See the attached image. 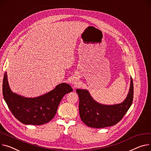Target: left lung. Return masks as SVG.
Here are the masks:
<instances>
[{"label":"left lung","instance_id":"8db88e82","mask_svg":"<svg viewBox=\"0 0 151 151\" xmlns=\"http://www.w3.org/2000/svg\"><path fill=\"white\" fill-rule=\"evenodd\" d=\"M79 98V111L83 122L90 127L104 128L117 124L131 106L134 97V84L130 79L129 93L124 101L118 104L107 106L96 103L87 90L77 89Z\"/></svg>","mask_w":151,"mask_h":151}]
</instances>
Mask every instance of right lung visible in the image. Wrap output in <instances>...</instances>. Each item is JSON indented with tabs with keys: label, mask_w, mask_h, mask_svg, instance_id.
<instances>
[{
	"label": "right lung",
	"mask_w": 151,
	"mask_h": 151,
	"mask_svg": "<svg viewBox=\"0 0 151 151\" xmlns=\"http://www.w3.org/2000/svg\"><path fill=\"white\" fill-rule=\"evenodd\" d=\"M73 91L70 85L62 83L50 92L35 98H28L13 93L9 88L6 73L3 80L5 101L14 117L25 124L41 125L53 119L64 96Z\"/></svg>",
	"instance_id": "right-lung-1"
}]
</instances>
